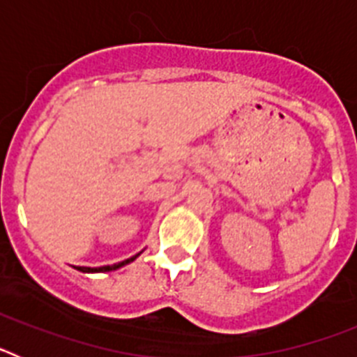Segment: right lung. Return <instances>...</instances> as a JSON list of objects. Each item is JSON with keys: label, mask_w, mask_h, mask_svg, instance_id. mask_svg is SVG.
Listing matches in <instances>:
<instances>
[{"label": "right lung", "mask_w": 357, "mask_h": 357, "mask_svg": "<svg viewBox=\"0 0 357 357\" xmlns=\"http://www.w3.org/2000/svg\"><path fill=\"white\" fill-rule=\"evenodd\" d=\"M139 255H141V252H139V254L132 255L130 259H125V261H121V263H116V264H109V266H98V268L77 266V270H78V272H84V273H103V272H112V270H118V268H121V266H125V264H128V263H132V261H135V259H137V257H139Z\"/></svg>", "instance_id": "right-lung-1"}]
</instances>
